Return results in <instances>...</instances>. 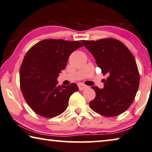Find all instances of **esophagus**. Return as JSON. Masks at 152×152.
<instances>
[{
  "instance_id": "1",
  "label": "esophagus",
  "mask_w": 152,
  "mask_h": 152,
  "mask_svg": "<svg viewBox=\"0 0 152 152\" xmlns=\"http://www.w3.org/2000/svg\"><path fill=\"white\" fill-rule=\"evenodd\" d=\"M78 88H79V89H80V90H83V89L87 88V85L83 84V83H78Z\"/></svg>"
}]
</instances>
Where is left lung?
<instances>
[{"instance_id": "obj_1", "label": "left lung", "mask_w": 152, "mask_h": 152, "mask_svg": "<svg viewBox=\"0 0 152 152\" xmlns=\"http://www.w3.org/2000/svg\"><path fill=\"white\" fill-rule=\"evenodd\" d=\"M82 42L95 58L102 73L108 76L103 89L91 87L96 97L89 107L104 116L120 115L133 102L139 86V72L134 56L123 42L114 38Z\"/></svg>"}]
</instances>
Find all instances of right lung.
<instances>
[{
  "instance_id": "add662e5",
  "label": "right lung",
  "mask_w": 152,
  "mask_h": 152,
  "mask_svg": "<svg viewBox=\"0 0 152 152\" xmlns=\"http://www.w3.org/2000/svg\"><path fill=\"white\" fill-rule=\"evenodd\" d=\"M83 46L79 41L45 39L25 56L20 69V89L36 114L50 118L66 110L69 97L78 87L75 83L58 85L57 78L65 69L70 54Z\"/></svg>"
}]
</instances>
